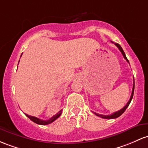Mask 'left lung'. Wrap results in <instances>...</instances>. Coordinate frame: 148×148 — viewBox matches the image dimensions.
Instances as JSON below:
<instances>
[{"label": "left lung", "instance_id": "left-lung-1", "mask_svg": "<svg viewBox=\"0 0 148 148\" xmlns=\"http://www.w3.org/2000/svg\"><path fill=\"white\" fill-rule=\"evenodd\" d=\"M114 44H115V45H116V47H117L118 48H119V50H120V51L121 52V53H122V55H123V56H124V59L126 60L129 63V60H128V59H127V58H126V55H125V53L124 52V50H123L122 48H121V45H120L119 44H118V43H114ZM134 86H135V84H134V86H133L132 93H131V97H130V99H129V102H128L127 104H126V105H125V106L122 109H121V110H119V111L115 112H114L113 114H110V115H103V114H98V113H96V112H94V114H95V115H97V116H100V117L103 118V119H115V118L119 117V116H121V115L124 112L125 110H126V108H128V106H129V105L130 103H131V100H132L133 96H134Z\"/></svg>", "mask_w": 148, "mask_h": 148}]
</instances>
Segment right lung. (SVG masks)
Returning a JSON list of instances; mask_svg holds the SVG:
<instances>
[{"instance_id":"1","label":"right lung","mask_w":148,"mask_h":148,"mask_svg":"<svg viewBox=\"0 0 148 148\" xmlns=\"http://www.w3.org/2000/svg\"><path fill=\"white\" fill-rule=\"evenodd\" d=\"M62 111V110H61L60 111H59V112L57 113L56 115H54V116H53V117L50 118V119L45 120H45H42V119H38V118H37V117H35V116H29V115L27 114H25V115L27 116V117L29 118V119L32 120V121H34V122L36 123V124H40V125H47V124H50V123L53 122L55 120H56L57 119H58V118L59 117V116L61 115Z\"/></svg>"}]
</instances>
